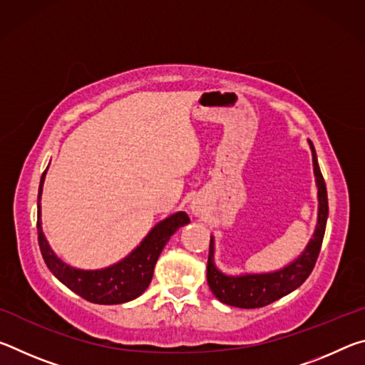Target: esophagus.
I'll return each instance as SVG.
<instances>
[{"mask_svg":"<svg viewBox=\"0 0 365 365\" xmlns=\"http://www.w3.org/2000/svg\"><path fill=\"white\" fill-rule=\"evenodd\" d=\"M191 212H193L195 215L201 214V206H200V205H196V202H193V205H191Z\"/></svg>","mask_w":365,"mask_h":365,"instance_id":"34e87169","label":"esophagus"}]
</instances>
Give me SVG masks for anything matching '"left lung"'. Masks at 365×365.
I'll use <instances>...</instances> for the list:
<instances>
[{
	"mask_svg": "<svg viewBox=\"0 0 365 365\" xmlns=\"http://www.w3.org/2000/svg\"><path fill=\"white\" fill-rule=\"evenodd\" d=\"M309 148L312 153V165L314 177L317 185V200H319V212L317 224L314 230L312 238L309 240L307 246L301 255L282 269L272 272H261V274H240L228 275L224 274L214 261L215 255V242L211 237L209 245V259H207V283L215 298L224 304L242 307V309H256L267 306L270 302L283 298V296L294 292L301 287L316 265V261L322 246V240L325 235L327 217H329V197H327L325 182L320 172L317 154L314 150L311 140Z\"/></svg>",
	"mask_w": 365,
	"mask_h": 365,
	"instance_id": "8db88e82",
	"label": "left lung"
}]
</instances>
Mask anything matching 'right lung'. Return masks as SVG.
<instances>
[{
  "mask_svg": "<svg viewBox=\"0 0 365 365\" xmlns=\"http://www.w3.org/2000/svg\"><path fill=\"white\" fill-rule=\"evenodd\" d=\"M46 170L43 172L38 187V219H36V230H38V245L41 256L45 259L48 269L56 279L72 289L73 293L82 296L83 299L95 302V304H122L138 298L145 289L150 287L154 265L158 257L168 245L172 235L178 228L187 225L190 217L187 212L178 211L169 215L164 220L158 222L141 243L132 252L120 259L119 262L108 265L104 269L83 270L72 267V265L61 261L56 252L51 250L41 228V193L45 183Z\"/></svg>",
  "mask_w": 365,
  "mask_h": 365,
  "instance_id": "right-lung-1",
  "label": "right lung"
}]
</instances>
